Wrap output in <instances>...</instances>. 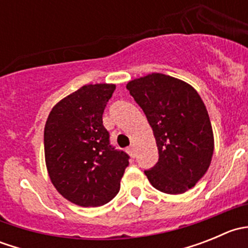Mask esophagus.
Segmentation results:
<instances>
[{
  "instance_id": "34e87169",
  "label": "esophagus",
  "mask_w": 248,
  "mask_h": 248,
  "mask_svg": "<svg viewBox=\"0 0 248 248\" xmlns=\"http://www.w3.org/2000/svg\"><path fill=\"white\" fill-rule=\"evenodd\" d=\"M127 150H128V152L131 154L132 157L136 156V149H134V145H131V146H129Z\"/></svg>"
}]
</instances>
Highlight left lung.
I'll return each instance as SVG.
<instances>
[{
	"mask_svg": "<svg viewBox=\"0 0 248 248\" xmlns=\"http://www.w3.org/2000/svg\"><path fill=\"white\" fill-rule=\"evenodd\" d=\"M126 87L146 115L158 149V162L145 175L163 193H185L204 176L214 154L204 102L191 85L162 73L134 79Z\"/></svg>",
	"mask_w": 248,
	"mask_h": 248,
	"instance_id": "8db88e82",
	"label": "left lung"
}]
</instances>
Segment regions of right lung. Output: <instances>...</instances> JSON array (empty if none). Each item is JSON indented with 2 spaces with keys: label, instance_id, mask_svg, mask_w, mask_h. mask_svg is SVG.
<instances>
[{
  "label": "right lung",
  "instance_id": "right-lung-1",
  "mask_svg": "<svg viewBox=\"0 0 248 248\" xmlns=\"http://www.w3.org/2000/svg\"><path fill=\"white\" fill-rule=\"evenodd\" d=\"M116 86L90 84L59 102L44 127L46 169L55 188L73 204L94 207L119 193L129 156L110 145L103 112Z\"/></svg>",
  "mask_w": 248,
  "mask_h": 248
}]
</instances>
